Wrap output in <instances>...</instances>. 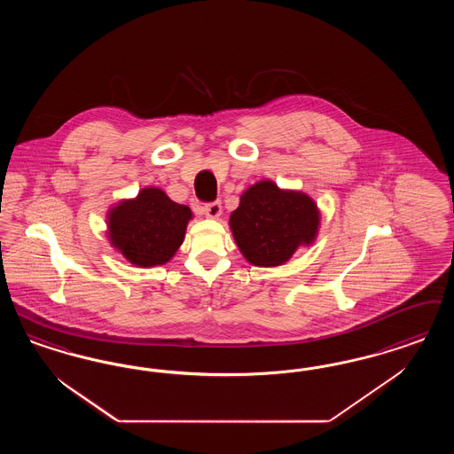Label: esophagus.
I'll use <instances>...</instances> for the list:
<instances>
[{"label":"esophagus","instance_id":"34e87169","mask_svg":"<svg viewBox=\"0 0 454 454\" xmlns=\"http://www.w3.org/2000/svg\"><path fill=\"white\" fill-rule=\"evenodd\" d=\"M202 211H204V215L207 216V218H219L221 216V202L219 200H215V202H207V204H204L202 206Z\"/></svg>","mask_w":454,"mask_h":454}]
</instances>
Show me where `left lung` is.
<instances>
[{
	"label": "left lung",
	"instance_id": "left-lung-1",
	"mask_svg": "<svg viewBox=\"0 0 454 454\" xmlns=\"http://www.w3.org/2000/svg\"><path fill=\"white\" fill-rule=\"evenodd\" d=\"M230 226L238 248L250 263L277 267L287 262L297 247L312 243L319 211L306 194L262 181L241 196Z\"/></svg>",
	"mask_w": 454,
	"mask_h": 454
}]
</instances>
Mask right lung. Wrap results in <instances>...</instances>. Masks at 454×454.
Listing matches in <instances>:
<instances>
[{
	"mask_svg": "<svg viewBox=\"0 0 454 454\" xmlns=\"http://www.w3.org/2000/svg\"><path fill=\"white\" fill-rule=\"evenodd\" d=\"M191 218L187 206L168 200L157 187H146L109 211V239L137 267L163 265L181 247Z\"/></svg>",
	"mask_w": 454,
	"mask_h": 454,
	"instance_id": "1",
	"label": "right lung"
}]
</instances>
